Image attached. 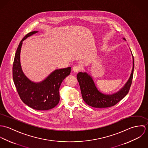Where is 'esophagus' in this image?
I'll list each match as a JSON object with an SVG mask.
<instances>
[{
    "label": "esophagus",
    "mask_w": 148,
    "mask_h": 148,
    "mask_svg": "<svg viewBox=\"0 0 148 148\" xmlns=\"http://www.w3.org/2000/svg\"><path fill=\"white\" fill-rule=\"evenodd\" d=\"M81 69V68L80 66H77V65H75L73 67V71L75 72H78L80 71Z\"/></svg>",
    "instance_id": "1"
}]
</instances>
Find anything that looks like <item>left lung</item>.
<instances>
[{
    "mask_svg": "<svg viewBox=\"0 0 148 148\" xmlns=\"http://www.w3.org/2000/svg\"><path fill=\"white\" fill-rule=\"evenodd\" d=\"M125 40V39L124 38ZM133 69L130 77L125 86L118 92L112 95H104L100 92L96 88L92 77L86 73L79 72L77 79L80 86L83 99L88 106L98 108H108L115 106L121 101L128 93L132 83L134 59L133 61Z\"/></svg>",
    "mask_w": 148,
    "mask_h": 148,
    "instance_id": "1",
    "label": "left lung"
}]
</instances>
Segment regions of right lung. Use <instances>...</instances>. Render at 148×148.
Masks as SVG:
<instances>
[{"label":"right lung","mask_w":148,"mask_h":148,"mask_svg":"<svg viewBox=\"0 0 148 148\" xmlns=\"http://www.w3.org/2000/svg\"><path fill=\"white\" fill-rule=\"evenodd\" d=\"M36 32L38 31H32L27 34L19 43L13 63L12 77L21 101L34 109L45 110L58 104L60 101L59 88L64 79L70 74L71 68L57 69L40 83H34L25 77L20 63L22 42Z\"/></svg>","instance_id":"1"}]
</instances>
